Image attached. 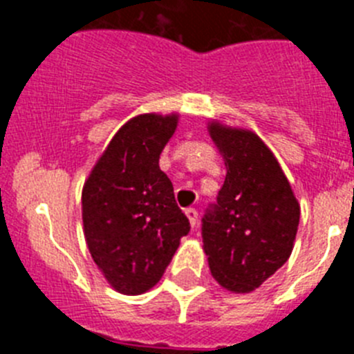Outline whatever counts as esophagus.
Returning a JSON list of instances; mask_svg holds the SVG:
<instances>
[{"instance_id": "34e87169", "label": "esophagus", "mask_w": 354, "mask_h": 354, "mask_svg": "<svg viewBox=\"0 0 354 354\" xmlns=\"http://www.w3.org/2000/svg\"><path fill=\"white\" fill-rule=\"evenodd\" d=\"M184 212H186L187 220H189L192 227H195L196 221H198V211H196V209H193V207H187Z\"/></svg>"}]
</instances>
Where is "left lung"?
Wrapping results in <instances>:
<instances>
[{
	"label": "left lung",
	"mask_w": 354,
	"mask_h": 354,
	"mask_svg": "<svg viewBox=\"0 0 354 354\" xmlns=\"http://www.w3.org/2000/svg\"><path fill=\"white\" fill-rule=\"evenodd\" d=\"M207 129L227 167L218 202L202 220L209 270L223 289L252 292L290 257L299 204L274 154L253 131L216 120Z\"/></svg>",
	"instance_id": "obj_1"
}]
</instances>
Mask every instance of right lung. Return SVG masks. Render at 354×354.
<instances>
[{"label": "right lung", "mask_w": 354, "mask_h": 354, "mask_svg": "<svg viewBox=\"0 0 354 354\" xmlns=\"http://www.w3.org/2000/svg\"><path fill=\"white\" fill-rule=\"evenodd\" d=\"M179 115L143 113L117 131L81 193L83 232L108 283L134 296L154 287L170 264L189 221L159 168V156Z\"/></svg>", "instance_id": "1"}]
</instances>
